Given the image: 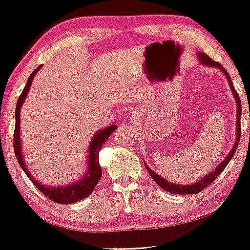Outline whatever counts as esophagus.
Here are the masks:
<instances>
[{"mask_svg": "<svg viewBox=\"0 0 250 250\" xmlns=\"http://www.w3.org/2000/svg\"><path fill=\"white\" fill-rule=\"evenodd\" d=\"M132 118L134 121H136L137 118H140V114H138L137 112H134V114H133V116H132Z\"/></svg>", "mask_w": 250, "mask_h": 250, "instance_id": "obj_1", "label": "esophagus"}]
</instances>
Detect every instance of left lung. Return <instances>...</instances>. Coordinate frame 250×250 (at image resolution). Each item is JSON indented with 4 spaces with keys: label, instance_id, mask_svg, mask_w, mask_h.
I'll list each match as a JSON object with an SVG mask.
<instances>
[{
    "label": "left lung",
    "instance_id": "1",
    "mask_svg": "<svg viewBox=\"0 0 250 250\" xmlns=\"http://www.w3.org/2000/svg\"><path fill=\"white\" fill-rule=\"evenodd\" d=\"M198 55V59L200 60V62H202L203 64L205 65H208V66H215V67H218L219 69H222L223 73L225 75H226L227 80H228V83H229V86H230L231 88V92L232 94H234L235 96V100H236V103H237V142L235 143L234 147H232L231 152L228 154V156L224 159V162L220 164V165L216 168L215 170H212L211 173H209L208 175H206L205 177H204L203 179H200L199 182L195 183V184H191V185H176V184H173V183H169L167 182L164 179L163 177H161V176L157 175L156 173H154V171L149 168L148 166H146V169L147 171H148L149 175L152 176L153 179L155 182L157 183V185L159 187H162L164 190L166 191H169V193L171 194H179V195H188V194H197V193H200V191L205 189L206 187H208L210 185L211 183H214V181L216 178L218 177V176L223 173V170L226 168V166L228 165V163L230 162V159L232 158V156H234L235 153H236V149L237 147H238V142L240 141V116H241V104H240V98H239V95L238 93H237V91L234 87V85H232V82L230 80V76H229L228 72L226 71V68L223 67L222 64H219L218 62H216V61H214L212 59H210L209 56L206 55L205 53H202V52H198L197 53Z\"/></svg>",
    "mask_w": 250,
    "mask_h": 250
}]
</instances>
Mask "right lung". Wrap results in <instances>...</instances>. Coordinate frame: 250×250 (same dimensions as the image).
<instances>
[{
	"label": "right lung",
	"mask_w": 250,
	"mask_h": 250,
	"mask_svg": "<svg viewBox=\"0 0 250 250\" xmlns=\"http://www.w3.org/2000/svg\"><path fill=\"white\" fill-rule=\"evenodd\" d=\"M42 67V65H40L39 67H36L34 71H33L32 74L30 75L27 80V83L25 87L21 93V95L19 96L18 103H16V108H15V128H14V135H13V147H14V153L16 159L20 164V166L22 167L24 173L27 175V177L31 179L32 183L34 184L35 187L38 188L40 191H42L44 196H46L48 199H51L52 202L56 204H72L75 202H79V200L83 199L92 193L94 188L97 185V183L100 182L102 177V168L100 165V162H98V157H100V150L102 147L105 144V142L108 140V137L112 135L114 130L116 129L115 125L109 126L107 128H104L95 134V136L93 137L91 147H89L88 150V169L87 173L82 178V181L77 182L76 184H72L69 186L65 187H46L44 185H41L38 181H35L34 178L32 177L30 171L27 170L25 167V164H24V158L22 155L21 150V138H20V112H21V106L23 104L24 100L28 93V89L32 84L33 77L35 76L36 73H38L39 69Z\"/></svg>",
	"instance_id": "obj_1"
}]
</instances>
